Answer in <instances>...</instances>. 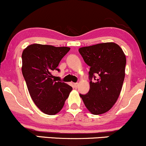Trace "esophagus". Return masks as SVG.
<instances>
[{
  "label": "esophagus",
  "mask_w": 146,
  "mask_h": 146,
  "mask_svg": "<svg viewBox=\"0 0 146 146\" xmlns=\"http://www.w3.org/2000/svg\"><path fill=\"white\" fill-rule=\"evenodd\" d=\"M73 85H74V86L75 87V88H77V87L78 86V85H79V84L77 82V83H74L73 84Z\"/></svg>",
  "instance_id": "esophagus-1"
}]
</instances>
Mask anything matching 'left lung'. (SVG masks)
<instances>
[{
  "mask_svg": "<svg viewBox=\"0 0 146 146\" xmlns=\"http://www.w3.org/2000/svg\"><path fill=\"white\" fill-rule=\"evenodd\" d=\"M79 52L90 66V90L86 95L80 94V98L93 115L106 113L121 90L126 64L124 53L114 42L84 46L79 48Z\"/></svg>",
  "mask_w": 146,
  "mask_h": 146,
  "instance_id": "left-lung-1",
  "label": "left lung"
}]
</instances>
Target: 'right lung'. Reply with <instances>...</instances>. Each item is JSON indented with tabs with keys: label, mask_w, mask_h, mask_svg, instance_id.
<instances>
[{
	"label": "right lung",
	"mask_w": 146,
	"mask_h": 146,
	"mask_svg": "<svg viewBox=\"0 0 146 146\" xmlns=\"http://www.w3.org/2000/svg\"><path fill=\"white\" fill-rule=\"evenodd\" d=\"M70 48L33 44L22 54V72L31 99L42 112L56 115L63 108L72 90L67 84L53 80L54 71Z\"/></svg>",
	"instance_id": "right-lung-1"
}]
</instances>
